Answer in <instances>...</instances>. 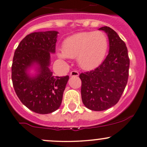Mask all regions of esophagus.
Segmentation results:
<instances>
[{"label": "esophagus", "instance_id": "34e87169", "mask_svg": "<svg viewBox=\"0 0 147 147\" xmlns=\"http://www.w3.org/2000/svg\"><path fill=\"white\" fill-rule=\"evenodd\" d=\"M70 76L71 77H78L79 76V72L78 71L73 70L70 72Z\"/></svg>", "mask_w": 147, "mask_h": 147}]
</instances>
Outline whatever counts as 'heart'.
<instances>
[{
	"mask_svg": "<svg viewBox=\"0 0 147 147\" xmlns=\"http://www.w3.org/2000/svg\"><path fill=\"white\" fill-rule=\"evenodd\" d=\"M109 42L101 32H82L67 37L58 53L62 58H75L81 68L89 70L99 65L108 49Z\"/></svg>",
	"mask_w": 147,
	"mask_h": 147,
	"instance_id": "obj_1",
	"label": "heart"
}]
</instances>
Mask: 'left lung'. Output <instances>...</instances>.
Returning a JSON list of instances; mask_svg holds the SVG:
<instances>
[{
    "mask_svg": "<svg viewBox=\"0 0 147 147\" xmlns=\"http://www.w3.org/2000/svg\"><path fill=\"white\" fill-rule=\"evenodd\" d=\"M99 30L109 37V54L96 68L80 75L83 103L95 111L106 110L118 103L127 85L129 67L127 49L118 34L106 26Z\"/></svg>",
    "mask_w": 147,
    "mask_h": 147,
    "instance_id": "8db88e82",
    "label": "left lung"
}]
</instances>
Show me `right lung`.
<instances>
[{
    "mask_svg": "<svg viewBox=\"0 0 147 147\" xmlns=\"http://www.w3.org/2000/svg\"><path fill=\"white\" fill-rule=\"evenodd\" d=\"M56 31L27 35L14 53L12 81L22 103L36 113L48 114L61 106L69 76L57 77L49 69L51 53L55 52ZM37 65L38 74L31 77L27 69Z\"/></svg>",
    "mask_w": 147,
    "mask_h": 147,
    "instance_id": "1",
    "label": "right lung"
}]
</instances>
